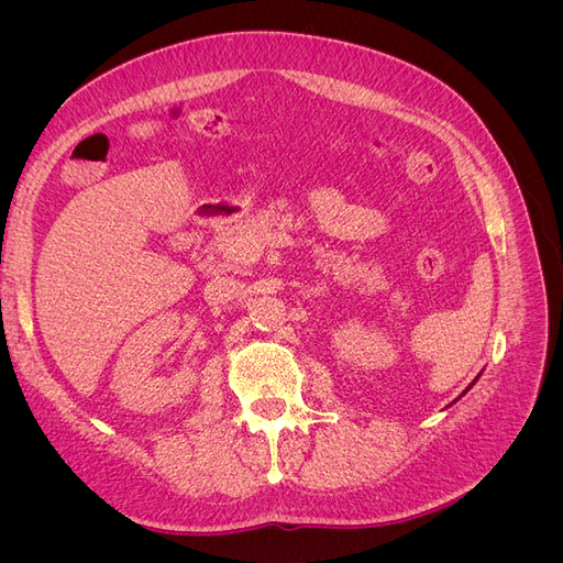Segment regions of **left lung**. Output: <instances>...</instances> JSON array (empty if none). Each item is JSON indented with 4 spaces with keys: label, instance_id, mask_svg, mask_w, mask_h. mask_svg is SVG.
Returning a JSON list of instances; mask_svg holds the SVG:
<instances>
[{
    "label": "left lung",
    "instance_id": "8db88e82",
    "mask_svg": "<svg viewBox=\"0 0 563 563\" xmlns=\"http://www.w3.org/2000/svg\"><path fill=\"white\" fill-rule=\"evenodd\" d=\"M477 378H479V376H477ZM465 393H467V390H465Z\"/></svg>",
    "mask_w": 563,
    "mask_h": 563
}]
</instances>
